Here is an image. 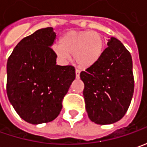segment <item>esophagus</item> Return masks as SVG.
Segmentation results:
<instances>
[{
  "instance_id": "obj_1",
  "label": "esophagus",
  "mask_w": 147,
  "mask_h": 147,
  "mask_svg": "<svg viewBox=\"0 0 147 147\" xmlns=\"http://www.w3.org/2000/svg\"><path fill=\"white\" fill-rule=\"evenodd\" d=\"M80 71L79 69H76V77L77 79L80 77Z\"/></svg>"
}]
</instances>
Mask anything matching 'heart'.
<instances>
[{
	"mask_svg": "<svg viewBox=\"0 0 147 147\" xmlns=\"http://www.w3.org/2000/svg\"><path fill=\"white\" fill-rule=\"evenodd\" d=\"M103 38L100 33L92 31H69L61 38L60 45L53 46L58 58L67 62L73 54L76 63L81 68H89L102 57Z\"/></svg>",
	"mask_w": 147,
	"mask_h": 147,
	"instance_id": "obj_1",
	"label": "heart"
}]
</instances>
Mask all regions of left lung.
I'll list each match as a JSON object with an SVG mask.
<instances>
[{
    "mask_svg": "<svg viewBox=\"0 0 147 147\" xmlns=\"http://www.w3.org/2000/svg\"><path fill=\"white\" fill-rule=\"evenodd\" d=\"M80 76L91 121L111 124L124 117L134 95V79L131 54L118 39H109L98 62Z\"/></svg>",
    "mask_w": 147,
    "mask_h": 147,
    "instance_id": "1",
    "label": "left lung"
}]
</instances>
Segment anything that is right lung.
Segmentation results:
<instances>
[{
    "mask_svg": "<svg viewBox=\"0 0 147 147\" xmlns=\"http://www.w3.org/2000/svg\"><path fill=\"white\" fill-rule=\"evenodd\" d=\"M55 38L53 28L39 29L21 40L8 58V98L30 124L55 119L76 78L74 67L56 65L57 54L51 49Z\"/></svg>",
    "mask_w": 147,
    "mask_h": 147,
    "instance_id": "1",
    "label": "right lung"
}]
</instances>
